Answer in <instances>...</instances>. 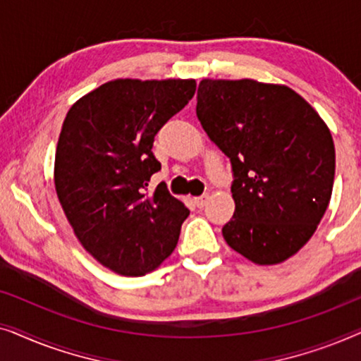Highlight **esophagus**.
<instances>
[{"mask_svg":"<svg viewBox=\"0 0 361 361\" xmlns=\"http://www.w3.org/2000/svg\"><path fill=\"white\" fill-rule=\"evenodd\" d=\"M207 200H209V194H204V195H200V197H195L194 204H195V207H199V209H202V207H205Z\"/></svg>","mask_w":361,"mask_h":361,"instance_id":"obj_1","label":"esophagus"}]
</instances>
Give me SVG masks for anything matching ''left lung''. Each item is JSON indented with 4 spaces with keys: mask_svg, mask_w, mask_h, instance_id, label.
I'll list each match as a JSON object with an SVG mask.
<instances>
[{
    "mask_svg": "<svg viewBox=\"0 0 361 361\" xmlns=\"http://www.w3.org/2000/svg\"><path fill=\"white\" fill-rule=\"evenodd\" d=\"M197 118L233 172L225 241L256 264L283 263L329 207L335 147L327 125L289 87L250 78L202 80Z\"/></svg>",
    "mask_w": 361,
    "mask_h": 361,
    "instance_id": "obj_1",
    "label": "left lung"
}]
</instances>
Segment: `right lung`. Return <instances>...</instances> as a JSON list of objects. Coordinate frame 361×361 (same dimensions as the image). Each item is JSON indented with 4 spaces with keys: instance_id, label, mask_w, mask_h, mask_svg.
Listing matches in <instances>:
<instances>
[{
    "instance_id": "obj_1",
    "label": "right lung",
    "mask_w": 361,
    "mask_h": 361,
    "mask_svg": "<svg viewBox=\"0 0 361 361\" xmlns=\"http://www.w3.org/2000/svg\"><path fill=\"white\" fill-rule=\"evenodd\" d=\"M195 93V80L103 83L63 120L54 182L73 233L103 266L123 276L156 269L172 251L189 209L164 182L154 136Z\"/></svg>"
}]
</instances>
